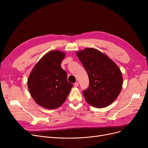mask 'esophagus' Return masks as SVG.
<instances>
[{
    "label": "esophagus",
    "instance_id": "1",
    "mask_svg": "<svg viewBox=\"0 0 148 148\" xmlns=\"http://www.w3.org/2000/svg\"><path fill=\"white\" fill-rule=\"evenodd\" d=\"M74 86H75V87H77L79 86V83L78 82H75V83H74Z\"/></svg>",
    "mask_w": 148,
    "mask_h": 148
}]
</instances>
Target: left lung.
<instances>
[{
  "label": "left lung",
  "mask_w": 148,
  "mask_h": 148,
  "mask_svg": "<svg viewBox=\"0 0 148 148\" xmlns=\"http://www.w3.org/2000/svg\"><path fill=\"white\" fill-rule=\"evenodd\" d=\"M76 54L89 75V88L83 92L86 102L96 108L113 103L122 88L123 77L118 66L94 48H86Z\"/></svg>",
  "instance_id": "obj_1"
}]
</instances>
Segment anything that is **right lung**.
Instances as JSON below:
<instances>
[{
    "mask_svg": "<svg viewBox=\"0 0 148 148\" xmlns=\"http://www.w3.org/2000/svg\"><path fill=\"white\" fill-rule=\"evenodd\" d=\"M65 53L52 50L39 60L27 79L30 94L36 104L47 109H55L63 104L73 86L68 82L61 62Z\"/></svg>",
    "mask_w": 148,
    "mask_h": 148,
    "instance_id": "1",
    "label": "right lung"
}]
</instances>
